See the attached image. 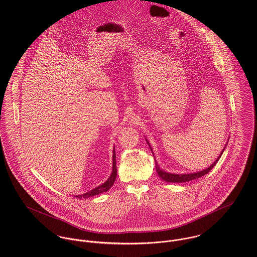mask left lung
Returning a JSON list of instances; mask_svg holds the SVG:
<instances>
[{
  "label": "left lung",
  "mask_w": 257,
  "mask_h": 257,
  "mask_svg": "<svg viewBox=\"0 0 257 257\" xmlns=\"http://www.w3.org/2000/svg\"><path fill=\"white\" fill-rule=\"evenodd\" d=\"M224 150V148H223ZM223 151H221L220 156L218 157V159L207 169L203 170V171H200V172H197V173H192V174H171V173H166L164 172L163 170H161L157 164V162L155 161V168H156V172L158 173V176L166 181V182H171V183H182V182H187V181H191V180H194V179H197V178H200L204 175H206L207 173H209L213 167L216 165V163L219 161L221 154H222Z\"/></svg>",
  "instance_id": "8db88e82"
}]
</instances>
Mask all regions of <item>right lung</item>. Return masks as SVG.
I'll return each mask as SVG.
<instances>
[{"mask_svg":"<svg viewBox=\"0 0 257 257\" xmlns=\"http://www.w3.org/2000/svg\"><path fill=\"white\" fill-rule=\"evenodd\" d=\"M114 149V148H113ZM115 177H116V165H115V152L113 150V153H112V171H111V174H110V178L99 187L93 189L92 191L86 193V194H83V195H78V196H75L76 198L78 199H87L89 197H92V196H95V195H98L100 193H103V192H107L110 187L112 186L113 182L115 181Z\"/></svg>","mask_w":257,"mask_h":257,"instance_id":"obj_1","label":"right lung"}]
</instances>
